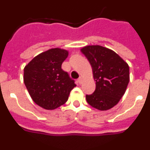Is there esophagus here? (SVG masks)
Segmentation results:
<instances>
[{"label":"esophagus","mask_w":150,"mask_h":150,"mask_svg":"<svg viewBox=\"0 0 150 150\" xmlns=\"http://www.w3.org/2000/svg\"><path fill=\"white\" fill-rule=\"evenodd\" d=\"M78 82H79V84H81V83H83V77H79V79H78Z\"/></svg>","instance_id":"1"}]
</instances>
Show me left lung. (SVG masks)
I'll return each mask as SVG.
<instances>
[{
    "label": "left lung",
    "instance_id": "obj_1",
    "mask_svg": "<svg viewBox=\"0 0 150 150\" xmlns=\"http://www.w3.org/2000/svg\"><path fill=\"white\" fill-rule=\"evenodd\" d=\"M92 68L96 82L94 93L86 98L89 105L99 110H107L119 103L129 83V67L114 51L99 45L81 49Z\"/></svg>",
    "mask_w": 150,
    "mask_h": 150
}]
</instances>
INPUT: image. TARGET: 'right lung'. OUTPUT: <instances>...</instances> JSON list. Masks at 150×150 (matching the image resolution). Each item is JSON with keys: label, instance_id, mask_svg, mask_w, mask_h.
Returning <instances> with one entry per match:
<instances>
[{"label": "right lung", "instance_id": "obj_1", "mask_svg": "<svg viewBox=\"0 0 150 150\" xmlns=\"http://www.w3.org/2000/svg\"><path fill=\"white\" fill-rule=\"evenodd\" d=\"M68 51L50 49L34 57L24 68V83L35 104L46 110H55L65 104L74 79L62 69Z\"/></svg>", "mask_w": 150, "mask_h": 150}]
</instances>
